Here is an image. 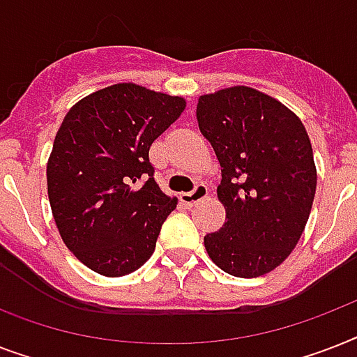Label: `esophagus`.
<instances>
[{
    "mask_svg": "<svg viewBox=\"0 0 357 357\" xmlns=\"http://www.w3.org/2000/svg\"><path fill=\"white\" fill-rule=\"evenodd\" d=\"M207 196V185L204 183H198L195 187V189L190 190V192H183V195L179 196V200L183 202L185 206H195V204H198L200 200H204Z\"/></svg>",
    "mask_w": 357,
    "mask_h": 357,
    "instance_id": "34e87169",
    "label": "esophagus"
}]
</instances>
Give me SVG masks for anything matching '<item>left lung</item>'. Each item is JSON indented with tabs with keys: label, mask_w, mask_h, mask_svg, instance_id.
Listing matches in <instances>:
<instances>
[{
	"label": "left lung",
	"mask_w": 357,
	"mask_h": 357,
	"mask_svg": "<svg viewBox=\"0 0 357 357\" xmlns=\"http://www.w3.org/2000/svg\"><path fill=\"white\" fill-rule=\"evenodd\" d=\"M198 126L215 148L226 222L204 237L209 257L237 278L274 271L310 218L317 170L310 137L285 105L250 86L206 94Z\"/></svg>",
	"instance_id": "1"
}]
</instances>
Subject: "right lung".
<instances>
[{
	"mask_svg": "<svg viewBox=\"0 0 357 357\" xmlns=\"http://www.w3.org/2000/svg\"><path fill=\"white\" fill-rule=\"evenodd\" d=\"M183 109V98L120 83L64 116L47 161V196L64 244L91 271L126 276L153 254L178 198L159 189L150 146Z\"/></svg>",
	"mask_w": 357,
	"mask_h": 357,
	"instance_id": "add662e5",
	"label": "right lung"
}]
</instances>
